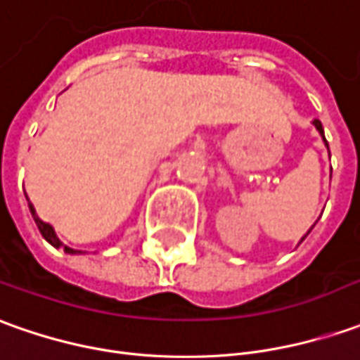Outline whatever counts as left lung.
I'll return each instance as SVG.
<instances>
[{"mask_svg": "<svg viewBox=\"0 0 360 360\" xmlns=\"http://www.w3.org/2000/svg\"><path fill=\"white\" fill-rule=\"evenodd\" d=\"M313 124H315V129L319 130V134H321V136H323V141H325V134H323V124H321L319 120H313ZM325 146L329 148V144H327V141H325ZM311 230H313V228H311ZM309 231H307V233H309ZM301 242H303V240H301Z\"/></svg>", "mask_w": 360, "mask_h": 360, "instance_id": "8db88e82", "label": "left lung"}]
</instances>
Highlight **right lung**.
<instances>
[{"label":"right lung","instance_id":"1","mask_svg":"<svg viewBox=\"0 0 360 360\" xmlns=\"http://www.w3.org/2000/svg\"><path fill=\"white\" fill-rule=\"evenodd\" d=\"M29 202V200H27ZM29 212H31V216H33V219H35V224H37V228H39L41 236L47 240V242L53 245V248H63L65 250V253H81L77 252V250H73V248H67V245H63V242L57 238V233H55V230H53V226L51 224H47V221H43V219L37 216V212H35V208H33V204L29 202Z\"/></svg>","mask_w":360,"mask_h":360}]
</instances>
